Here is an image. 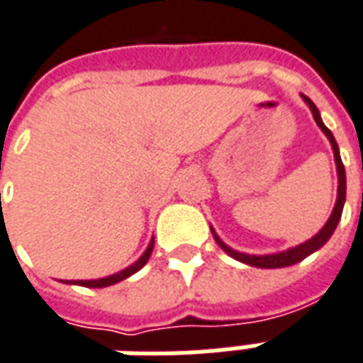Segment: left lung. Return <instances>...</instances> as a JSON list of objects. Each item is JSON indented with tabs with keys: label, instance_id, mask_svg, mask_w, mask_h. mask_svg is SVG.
Segmentation results:
<instances>
[{
	"label": "left lung",
	"instance_id": "obj_1",
	"mask_svg": "<svg viewBox=\"0 0 363 363\" xmlns=\"http://www.w3.org/2000/svg\"><path fill=\"white\" fill-rule=\"evenodd\" d=\"M302 99H304V104L310 107L311 115H313V121L318 123V127L321 128V133L329 138L333 147V155H335V165H337V177H339V189H337V202H335V208H333L331 216L327 219L323 227L319 233L308 238L306 242L298 244V246H292L289 250H283V252H275V254H246V252H238V250L230 248L229 244H225L219 238V235L216 233V229L209 225V229H211V235L216 238V242L219 244V248L225 252V254H229L230 257H235L236 262H242L246 265H252V267H259V269H279V267H289V265H294L298 262H302L308 256H311L313 252H318L321 246L327 244V240L331 238L335 229H337V225L340 221V216H342V208H345L346 202V173H345V165H342V160H340V152L339 146H337V140H335V136L329 128L325 127L323 121H321V115H319V109L315 107V104L311 101L308 96L302 94Z\"/></svg>",
	"mask_w": 363,
	"mask_h": 363
}]
</instances>
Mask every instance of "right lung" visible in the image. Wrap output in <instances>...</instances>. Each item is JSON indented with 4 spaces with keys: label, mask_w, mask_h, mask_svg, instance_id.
Instances as JSON below:
<instances>
[{
    "label": "right lung",
    "mask_w": 363,
    "mask_h": 363,
    "mask_svg": "<svg viewBox=\"0 0 363 363\" xmlns=\"http://www.w3.org/2000/svg\"><path fill=\"white\" fill-rule=\"evenodd\" d=\"M152 250H154V238L150 240L147 244V248L144 250V254H142L134 264H130L128 267H125L123 271L119 273H113V275H107V277H101V279H90V281H63L67 284H80V286H88V289H104V286H111L115 283H121V281H125L127 277L134 275L136 271H140L144 265L147 264V259L152 256Z\"/></svg>",
    "instance_id": "1"
}]
</instances>
